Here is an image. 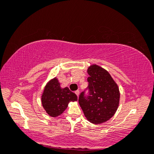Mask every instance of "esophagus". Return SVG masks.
I'll use <instances>...</instances> for the list:
<instances>
[{
  "label": "esophagus",
  "mask_w": 154,
  "mask_h": 154,
  "mask_svg": "<svg viewBox=\"0 0 154 154\" xmlns=\"http://www.w3.org/2000/svg\"><path fill=\"white\" fill-rule=\"evenodd\" d=\"M75 94H76V95H77V97H78V96H79V91H75Z\"/></svg>",
  "instance_id": "1"
}]
</instances>
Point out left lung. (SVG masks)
I'll return each instance as SVG.
<instances>
[{
  "instance_id": "obj_1",
  "label": "left lung",
  "mask_w": 154,
  "mask_h": 154,
  "mask_svg": "<svg viewBox=\"0 0 154 154\" xmlns=\"http://www.w3.org/2000/svg\"><path fill=\"white\" fill-rule=\"evenodd\" d=\"M87 72L89 76L88 95L82 92L79 104L87 120L98 125L114 116L120 102V91L109 72L100 66L91 65Z\"/></svg>"
}]
</instances>
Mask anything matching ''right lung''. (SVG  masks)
<instances>
[{
    "label": "right lung",
    "mask_w": 154,
    "mask_h": 154,
    "mask_svg": "<svg viewBox=\"0 0 154 154\" xmlns=\"http://www.w3.org/2000/svg\"><path fill=\"white\" fill-rule=\"evenodd\" d=\"M77 100L75 93L68 87L62 88L56 77L48 82L41 95L42 106L50 116H59L68 107L70 102Z\"/></svg>",
    "instance_id": "right-lung-1"
}]
</instances>
